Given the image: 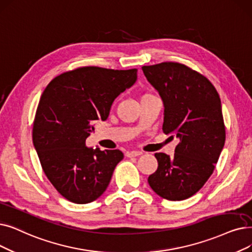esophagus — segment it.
Returning <instances> with one entry per match:
<instances>
[{"instance_id": "34e87169", "label": "esophagus", "mask_w": 252, "mask_h": 252, "mask_svg": "<svg viewBox=\"0 0 252 252\" xmlns=\"http://www.w3.org/2000/svg\"><path fill=\"white\" fill-rule=\"evenodd\" d=\"M141 155H142L141 151H136V150L126 152V157H127V158H135V157H139V156H141Z\"/></svg>"}]
</instances>
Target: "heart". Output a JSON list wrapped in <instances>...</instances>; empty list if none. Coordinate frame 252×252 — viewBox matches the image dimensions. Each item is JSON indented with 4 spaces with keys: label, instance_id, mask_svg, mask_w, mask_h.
<instances>
[{
    "label": "heart",
    "instance_id": "b5f03b06",
    "mask_svg": "<svg viewBox=\"0 0 252 252\" xmlns=\"http://www.w3.org/2000/svg\"><path fill=\"white\" fill-rule=\"evenodd\" d=\"M146 94H144V95H146Z\"/></svg>",
    "mask_w": 252,
    "mask_h": 252
}]
</instances>
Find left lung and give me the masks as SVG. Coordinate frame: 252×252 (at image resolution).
Returning <instances> with one entry per match:
<instances>
[{
    "label": "left lung",
    "mask_w": 252,
    "mask_h": 252,
    "mask_svg": "<svg viewBox=\"0 0 252 252\" xmlns=\"http://www.w3.org/2000/svg\"><path fill=\"white\" fill-rule=\"evenodd\" d=\"M142 70L165 106L163 133L179 139L174 158L156 153L158 167L148 183L166 200L189 199L209 179L224 145L220 94L204 75L183 63L165 62Z\"/></svg>",
    "instance_id": "1"
}]
</instances>
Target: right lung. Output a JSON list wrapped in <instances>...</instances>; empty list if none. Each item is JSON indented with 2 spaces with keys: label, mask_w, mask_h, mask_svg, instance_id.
<instances>
[{
  "label": "right lung",
  "mask_w": 252,
  "mask_h": 252,
  "mask_svg": "<svg viewBox=\"0 0 252 252\" xmlns=\"http://www.w3.org/2000/svg\"><path fill=\"white\" fill-rule=\"evenodd\" d=\"M137 80V69L79 67L53 78L37 108L32 142L43 171L70 202L87 204L106 190L118 150L85 146L96 120H106L115 97Z\"/></svg>",
  "instance_id": "add662e5"
}]
</instances>
